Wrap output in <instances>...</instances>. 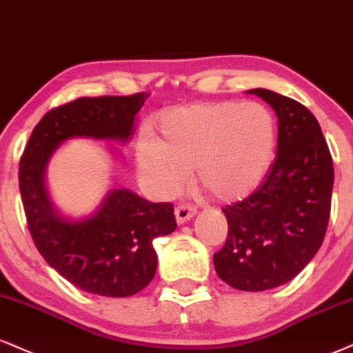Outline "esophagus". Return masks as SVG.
Segmentation results:
<instances>
[{
  "label": "esophagus",
  "instance_id": "1",
  "mask_svg": "<svg viewBox=\"0 0 353 353\" xmlns=\"http://www.w3.org/2000/svg\"><path fill=\"white\" fill-rule=\"evenodd\" d=\"M194 214H196V208H193L191 204H180V206L175 208V216L178 224H185L186 221L191 219Z\"/></svg>",
  "mask_w": 353,
  "mask_h": 353
}]
</instances>
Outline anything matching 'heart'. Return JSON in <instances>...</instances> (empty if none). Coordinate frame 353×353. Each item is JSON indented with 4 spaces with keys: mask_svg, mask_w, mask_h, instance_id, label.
<instances>
[{
    "mask_svg": "<svg viewBox=\"0 0 353 353\" xmlns=\"http://www.w3.org/2000/svg\"><path fill=\"white\" fill-rule=\"evenodd\" d=\"M155 141L142 137L136 159L145 180L163 196L183 188L194 168L203 188L223 201L249 196L275 159L278 123L259 101H211L162 111Z\"/></svg>",
    "mask_w": 353,
    "mask_h": 353,
    "instance_id": "1",
    "label": "heart"
}]
</instances>
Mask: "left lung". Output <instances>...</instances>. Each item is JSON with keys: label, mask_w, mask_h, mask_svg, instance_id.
<instances>
[{"label": "left lung", "mask_w": 353, "mask_h": 353, "mask_svg": "<svg viewBox=\"0 0 353 353\" xmlns=\"http://www.w3.org/2000/svg\"><path fill=\"white\" fill-rule=\"evenodd\" d=\"M247 93L276 112V157L259 190L223 210L229 232L214 254V268L232 288L263 291L293 280L323 245L334 165L321 125L306 106L265 88Z\"/></svg>", "instance_id": "1"}]
</instances>
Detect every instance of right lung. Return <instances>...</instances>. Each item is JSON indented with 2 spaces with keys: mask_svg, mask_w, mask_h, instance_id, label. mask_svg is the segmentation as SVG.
I'll return each mask as SVG.
<instances>
[{
  "mask_svg": "<svg viewBox=\"0 0 353 353\" xmlns=\"http://www.w3.org/2000/svg\"><path fill=\"white\" fill-rule=\"evenodd\" d=\"M147 97L78 98L55 108L39 121L21 157L19 190L32 241L52 268L86 293L125 298L149 285L157 270L152 242L176 229L173 204L114 188L93 214L70 219L47 193V163L73 137L128 142Z\"/></svg>",
  "mask_w": 353,
  "mask_h": 353,
  "instance_id": "obj_1",
  "label": "right lung"
}]
</instances>
